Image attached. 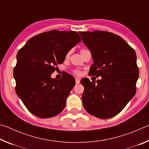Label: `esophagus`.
<instances>
[{
    "mask_svg": "<svg viewBox=\"0 0 149 149\" xmlns=\"http://www.w3.org/2000/svg\"><path fill=\"white\" fill-rule=\"evenodd\" d=\"M75 84H79V83H80V79H79V78H75Z\"/></svg>",
    "mask_w": 149,
    "mask_h": 149,
    "instance_id": "esophagus-1",
    "label": "esophagus"
}]
</instances>
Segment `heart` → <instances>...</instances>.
Instances as JSON below:
<instances>
[{
  "instance_id": "1",
  "label": "heart",
  "mask_w": 149,
  "mask_h": 149,
  "mask_svg": "<svg viewBox=\"0 0 149 149\" xmlns=\"http://www.w3.org/2000/svg\"><path fill=\"white\" fill-rule=\"evenodd\" d=\"M85 49H81L80 50V52H82V51H84V50H85ZM69 54H70V52H68V53L67 54H66V57H68V56H69ZM74 73V74H75V75H80L81 74V72L79 71V70H74V72H73Z\"/></svg>"
}]
</instances>
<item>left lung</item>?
<instances>
[{
    "mask_svg": "<svg viewBox=\"0 0 149 149\" xmlns=\"http://www.w3.org/2000/svg\"><path fill=\"white\" fill-rule=\"evenodd\" d=\"M79 34L92 54L94 63L90 75L102 77L97 81H81L84 87L83 105L93 116L108 119L119 114L135 95L139 74L135 52L112 33L81 31Z\"/></svg>",
    "mask_w": 149,
    "mask_h": 149,
    "instance_id": "obj_1",
    "label": "left lung"
}]
</instances>
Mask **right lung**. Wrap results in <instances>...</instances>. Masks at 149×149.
Listing matches in <instances>:
<instances>
[{
    "instance_id": "add662e5",
    "label": "right lung",
    "mask_w": 149,
    "mask_h": 149,
    "mask_svg": "<svg viewBox=\"0 0 149 149\" xmlns=\"http://www.w3.org/2000/svg\"><path fill=\"white\" fill-rule=\"evenodd\" d=\"M81 40L75 31L51 30L33 37L19 50L14 68L16 92L31 114L49 118L64 110L75 79L68 74L60 79L50 75Z\"/></svg>"
}]
</instances>
